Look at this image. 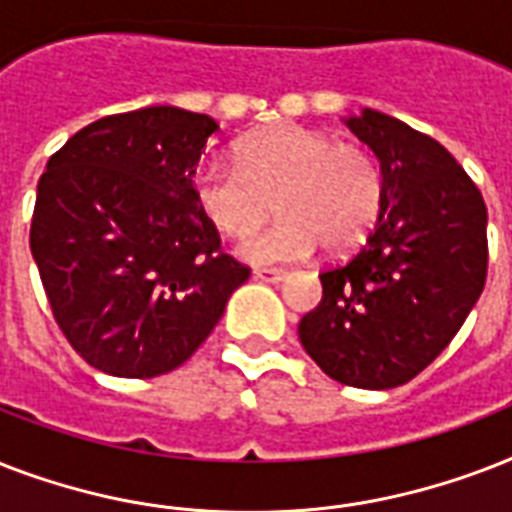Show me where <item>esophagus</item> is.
I'll return each instance as SVG.
<instances>
[{
  "label": "esophagus",
  "instance_id": "1",
  "mask_svg": "<svg viewBox=\"0 0 512 512\" xmlns=\"http://www.w3.org/2000/svg\"><path fill=\"white\" fill-rule=\"evenodd\" d=\"M255 279L268 281V284H279V281L287 279V271L284 268H255Z\"/></svg>",
  "mask_w": 512,
  "mask_h": 512
}]
</instances>
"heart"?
Returning <instances> with one entry per match:
<instances>
[{"instance_id":"1","label":"heart","mask_w":512,"mask_h":512,"mask_svg":"<svg viewBox=\"0 0 512 512\" xmlns=\"http://www.w3.org/2000/svg\"><path fill=\"white\" fill-rule=\"evenodd\" d=\"M191 188L204 220L231 239L257 231L276 204L279 220L241 244L249 263H297L319 244L348 255L377 228L388 199L372 148L300 124L249 135L236 146V167L204 164Z\"/></svg>"}]
</instances>
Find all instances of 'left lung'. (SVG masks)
Here are the masks:
<instances>
[{"label": "left lung", "instance_id": "left-lung-1", "mask_svg": "<svg viewBox=\"0 0 512 512\" xmlns=\"http://www.w3.org/2000/svg\"><path fill=\"white\" fill-rule=\"evenodd\" d=\"M345 124L380 159L388 199L364 247L319 273L324 295L297 332L332 380L388 390L436 361L484 292L486 204L430 135L372 108Z\"/></svg>", "mask_w": 512, "mask_h": 512}]
</instances>
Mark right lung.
<instances>
[{
  "mask_svg": "<svg viewBox=\"0 0 512 512\" xmlns=\"http://www.w3.org/2000/svg\"><path fill=\"white\" fill-rule=\"evenodd\" d=\"M207 114L151 106L103 116L50 156L31 255L71 348L114 377H159L207 340L249 265L193 201L215 135Z\"/></svg>",
  "mask_w": 512,
  "mask_h": 512,
  "instance_id": "obj_1",
  "label": "right lung"
}]
</instances>
